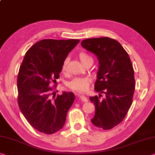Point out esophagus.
<instances>
[{
  "label": "esophagus",
  "mask_w": 155,
  "mask_h": 155,
  "mask_svg": "<svg viewBox=\"0 0 155 155\" xmlns=\"http://www.w3.org/2000/svg\"><path fill=\"white\" fill-rule=\"evenodd\" d=\"M78 97H79V99L81 100V101H83V102H85V103H86L87 101V99L86 97H85V96H83V95H78Z\"/></svg>",
  "instance_id": "esophagus-1"
}]
</instances>
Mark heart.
Returning a JSON list of instances; mask_svg holds the SVG:
<instances>
[{
    "instance_id": "b5f03b06",
    "label": "heart",
    "mask_w": 155,
    "mask_h": 155,
    "mask_svg": "<svg viewBox=\"0 0 155 155\" xmlns=\"http://www.w3.org/2000/svg\"><path fill=\"white\" fill-rule=\"evenodd\" d=\"M78 56L83 65H84L85 63H86L87 61H92V58L87 53L85 52V51H80V52L78 53ZM68 63V58H65V60L63 61L62 66H61V70H62L63 72H65V71L67 70ZM91 82H92V79H91V78L89 77H75L72 78L70 81H69L67 83V86L72 90L83 92L88 89Z\"/></svg>"
}]
</instances>
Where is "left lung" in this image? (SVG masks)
Segmentation results:
<instances>
[{
    "label": "left lung",
    "mask_w": 155,
    "mask_h": 155,
    "mask_svg": "<svg viewBox=\"0 0 155 155\" xmlns=\"http://www.w3.org/2000/svg\"><path fill=\"white\" fill-rule=\"evenodd\" d=\"M81 45L99 59L94 90L105 94V99H101V94L90 97L95 105L91 121L96 127L110 130L124 119L132 105L135 90L133 66L127 51L113 38H87Z\"/></svg>",
    "instance_id": "8db88e82"
}]
</instances>
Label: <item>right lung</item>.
<instances>
[{
  "mask_svg": "<svg viewBox=\"0 0 155 155\" xmlns=\"http://www.w3.org/2000/svg\"><path fill=\"white\" fill-rule=\"evenodd\" d=\"M78 39H43L25 55L17 78L18 104L31 126L44 134L55 133L64 126L75 97L72 92L53 95L61 66ZM51 82L55 83L50 87Z\"/></svg>",
  "mask_w": 155,
  "mask_h": 155,
  "instance_id": "add662e5",
  "label": "right lung"
}]
</instances>
